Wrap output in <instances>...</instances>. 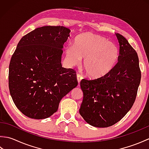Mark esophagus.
<instances>
[{
    "instance_id": "1",
    "label": "esophagus",
    "mask_w": 149,
    "mask_h": 149,
    "mask_svg": "<svg viewBox=\"0 0 149 149\" xmlns=\"http://www.w3.org/2000/svg\"><path fill=\"white\" fill-rule=\"evenodd\" d=\"M82 79H83V77H82V75H81L80 74H77V81H78V83L79 84L81 81L82 80Z\"/></svg>"
}]
</instances>
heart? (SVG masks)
<instances>
[{
	"label": "heart",
	"instance_id": "b5f03b06",
	"mask_svg": "<svg viewBox=\"0 0 149 149\" xmlns=\"http://www.w3.org/2000/svg\"><path fill=\"white\" fill-rule=\"evenodd\" d=\"M66 56L72 65L84 59L83 68L90 77L99 78L108 74L115 66L119 57V49L115 43L97 34L86 33L80 34L74 45L66 48Z\"/></svg>",
	"mask_w": 149,
	"mask_h": 149
}]
</instances>
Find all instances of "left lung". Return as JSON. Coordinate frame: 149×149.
Masks as SVG:
<instances>
[{
	"instance_id": "left-lung-1",
	"label": "left lung",
	"mask_w": 149,
	"mask_h": 149,
	"mask_svg": "<svg viewBox=\"0 0 149 149\" xmlns=\"http://www.w3.org/2000/svg\"><path fill=\"white\" fill-rule=\"evenodd\" d=\"M118 62L108 74L94 80L82 79L83 99L79 113L90 125L107 127L119 122L136 97L141 71L136 52L121 34Z\"/></svg>"
}]
</instances>
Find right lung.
Masks as SVG:
<instances>
[{"instance_id":"add662e5","label":"right lung","mask_w":149,"mask_h":149,"mask_svg":"<svg viewBox=\"0 0 149 149\" xmlns=\"http://www.w3.org/2000/svg\"><path fill=\"white\" fill-rule=\"evenodd\" d=\"M70 33L63 26H43L18 42L9 63V88L15 106L27 117L52 115L62 98L77 86L75 72L61 65Z\"/></svg>"}]
</instances>
